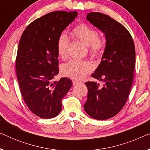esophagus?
I'll return each mask as SVG.
<instances>
[{"label": "esophagus", "mask_w": 150, "mask_h": 150, "mask_svg": "<svg viewBox=\"0 0 150 150\" xmlns=\"http://www.w3.org/2000/svg\"><path fill=\"white\" fill-rule=\"evenodd\" d=\"M80 82L78 81H73V85L75 86V85H77L78 84H79Z\"/></svg>", "instance_id": "1"}]
</instances>
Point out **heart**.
Wrapping results in <instances>:
<instances>
[{
  "mask_svg": "<svg viewBox=\"0 0 150 150\" xmlns=\"http://www.w3.org/2000/svg\"><path fill=\"white\" fill-rule=\"evenodd\" d=\"M73 36L81 41L88 47V52L91 57L100 59L103 54L105 43L102 38L98 36V32L85 23L77 24L71 31ZM69 39L65 34L59 35L57 42V52L61 59L67 57V50ZM93 67L88 61L72 60L65 63L61 67V71L65 77L74 80H80L85 78L88 74L93 71Z\"/></svg>",
  "mask_w": 150,
  "mask_h": 150,
  "instance_id": "b5f03b06",
  "label": "heart"
}]
</instances>
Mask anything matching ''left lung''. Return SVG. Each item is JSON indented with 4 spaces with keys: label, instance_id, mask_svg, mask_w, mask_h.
<instances>
[{
    "label": "left lung",
    "instance_id": "8db88e82",
    "mask_svg": "<svg viewBox=\"0 0 150 150\" xmlns=\"http://www.w3.org/2000/svg\"><path fill=\"white\" fill-rule=\"evenodd\" d=\"M87 19L105 34L106 45L101 63L91 76L104 84L86 82L87 100L84 105L92 118L105 120L116 115L126 104L132 87L135 47L124 25L100 12L88 13Z\"/></svg>",
    "mask_w": 150,
    "mask_h": 150
}]
</instances>
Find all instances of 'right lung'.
Here are the masks:
<instances>
[{
	"label": "right lung",
	"mask_w": 150,
	"mask_h": 150,
	"mask_svg": "<svg viewBox=\"0 0 150 150\" xmlns=\"http://www.w3.org/2000/svg\"><path fill=\"white\" fill-rule=\"evenodd\" d=\"M77 15L76 11L50 12L28 24L20 38L16 59L20 91L29 110L41 118L59 115L72 85L67 78L54 79L59 71L57 40Z\"/></svg>",
	"instance_id": "obj_1"
}]
</instances>
